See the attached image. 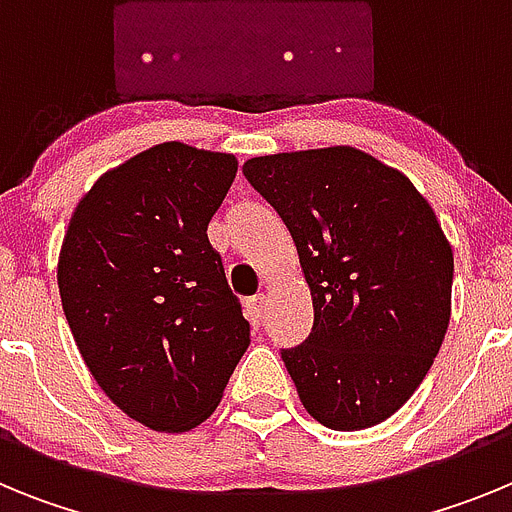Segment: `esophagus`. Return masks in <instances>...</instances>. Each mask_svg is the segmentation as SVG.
<instances>
[{"label": "esophagus", "instance_id": "34e87169", "mask_svg": "<svg viewBox=\"0 0 512 512\" xmlns=\"http://www.w3.org/2000/svg\"><path fill=\"white\" fill-rule=\"evenodd\" d=\"M264 310H266V297L264 295H256L248 300V315H251L253 323H261L264 318Z\"/></svg>", "mask_w": 512, "mask_h": 512}]
</instances>
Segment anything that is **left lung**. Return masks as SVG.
<instances>
[{
    "label": "left lung",
    "mask_w": 512,
    "mask_h": 512,
    "mask_svg": "<svg viewBox=\"0 0 512 512\" xmlns=\"http://www.w3.org/2000/svg\"><path fill=\"white\" fill-rule=\"evenodd\" d=\"M297 246L310 336L282 361L312 418L333 431L382 423L431 369L451 318L454 253L408 176L348 146L243 164Z\"/></svg>",
    "instance_id": "8db88e82"
}]
</instances>
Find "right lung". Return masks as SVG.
<instances>
[{
	"label": "right lung",
	"mask_w": 512,
	"mask_h": 512,
	"mask_svg": "<svg viewBox=\"0 0 512 512\" xmlns=\"http://www.w3.org/2000/svg\"><path fill=\"white\" fill-rule=\"evenodd\" d=\"M238 171L230 153L161 143L99 176L58 256L63 312L122 413L182 433L215 413L251 325L207 225Z\"/></svg>",
	"instance_id": "obj_1"
}]
</instances>
